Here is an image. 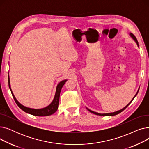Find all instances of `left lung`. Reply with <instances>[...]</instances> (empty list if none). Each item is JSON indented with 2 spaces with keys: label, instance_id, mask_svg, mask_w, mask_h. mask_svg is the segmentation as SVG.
Listing matches in <instances>:
<instances>
[{
  "label": "left lung",
  "instance_id": "obj_1",
  "mask_svg": "<svg viewBox=\"0 0 149 149\" xmlns=\"http://www.w3.org/2000/svg\"><path fill=\"white\" fill-rule=\"evenodd\" d=\"M129 36H130V37L133 39V40H134L135 42V43H136V45H137V46H138V48H139V44H138V40H137V39H136V38L135 37V36L132 33H129ZM139 88L140 87H139V88H138V91H137V92H136V94L135 95V96L133 97V98L132 99V100L130 101V102L128 103V104H127L126 106H125L124 107H123V109H120V110H119V111H116V112H111V113H98V112H94V111H91V109H88V107H86V108L90 112H91V113H93V114H95V115H100V116H114V115H117V114H118V113H121V112H123L125 109H126L131 103H132V101H133V100H134V98H135V97L137 95V94H138V91H139Z\"/></svg>",
  "mask_w": 149,
  "mask_h": 149
}]
</instances>
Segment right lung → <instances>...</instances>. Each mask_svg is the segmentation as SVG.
Listing matches in <instances>:
<instances>
[{"label":"right lung","mask_w":149,"mask_h":149,"mask_svg":"<svg viewBox=\"0 0 149 149\" xmlns=\"http://www.w3.org/2000/svg\"><path fill=\"white\" fill-rule=\"evenodd\" d=\"M68 81V80H64L61 81L57 86L56 87V93L54 97L53 100L52 102L45 107L42 108V109H34V108H30L28 107H26L22 104L15 97L14 93L12 91V89L11 88L10 85V77H9V73H8V85L9 88L11 92L12 95L15 101V103L17 104V106L22 109V111L24 112L29 113L31 115H33L34 116H49L56 112L58 107L59 105V99H60V92L61 90V88L63 86L65 83Z\"/></svg>","instance_id":"obj_1"}]
</instances>
